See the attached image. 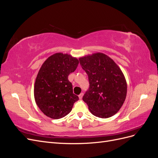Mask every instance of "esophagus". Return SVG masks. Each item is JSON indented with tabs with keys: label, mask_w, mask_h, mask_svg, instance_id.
<instances>
[{
	"label": "esophagus",
	"mask_w": 158,
	"mask_h": 158,
	"mask_svg": "<svg viewBox=\"0 0 158 158\" xmlns=\"http://www.w3.org/2000/svg\"><path fill=\"white\" fill-rule=\"evenodd\" d=\"M83 95H84V94H83V93H81V94L78 95L79 99H82V97H83Z\"/></svg>",
	"instance_id": "34e87169"
}]
</instances>
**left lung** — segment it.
Returning a JSON list of instances; mask_svg holds the SVG:
<instances>
[{
    "instance_id": "1",
    "label": "left lung",
    "mask_w": 158,
    "mask_h": 158,
    "mask_svg": "<svg viewBox=\"0 0 158 158\" xmlns=\"http://www.w3.org/2000/svg\"><path fill=\"white\" fill-rule=\"evenodd\" d=\"M82 68L88 76L89 88L83 96L89 110L99 118L116 114L127 96V82L118 65L102 52L79 59Z\"/></svg>"
}]
</instances>
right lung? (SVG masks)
<instances>
[{
    "mask_svg": "<svg viewBox=\"0 0 158 158\" xmlns=\"http://www.w3.org/2000/svg\"><path fill=\"white\" fill-rule=\"evenodd\" d=\"M78 63L75 57L57 52L42 64L35 82L34 98L46 116L54 119L65 117L79 99L73 94V85L68 79Z\"/></svg>",
    "mask_w": 158,
    "mask_h": 158,
    "instance_id": "add662e5",
    "label": "right lung"
}]
</instances>
